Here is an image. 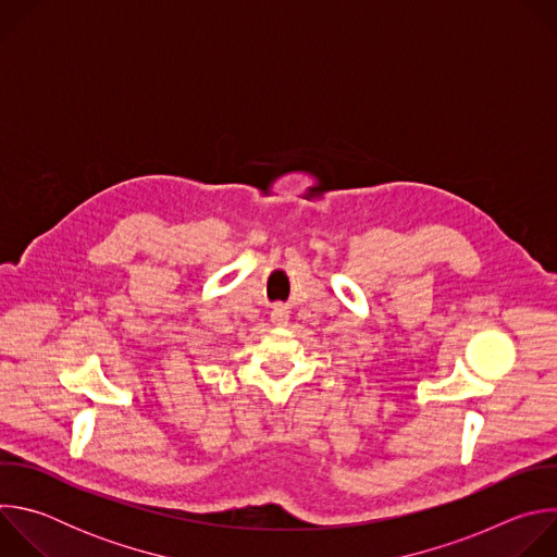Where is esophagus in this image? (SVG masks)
Masks as SVG:
<instances>
[{
    "label": "esophagus",
    "mask_w": 557,
    "mask_h": 557,
    "mask_svg": "<svg viewBox=\"0 0 557 557\" xmlns=\"http://www.w3.org/2000/svg\"><path fill=\"white\" fill-rule=\"evenodd\" d=\"M271 320L275 326H286L288 324V308L284 304H275L271 310Z\"/></svg>",
    "instance_id": "1"
}]
</instances>
